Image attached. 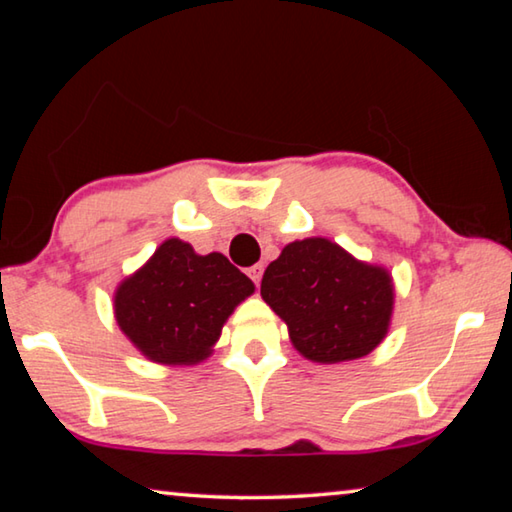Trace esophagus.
<instances>
[{"label": "esophagus", "mask_w": 512, "mask_h": 512, "mask_svg": "<svg viewBox=\"0 0 512 512\" xmlns=\"http://www.w3.org/2000/svg\"><path fill=\"white\" fill-rule=\"evenodd\" d=\"M248 275H250V280H253L255 284H259V282H262V275H264V266L262 264L250 266L248 268Z\"/></svg>", "instance_id": "34e87169"}]
</instances>
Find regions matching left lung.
Masks as SVG:
<instances>
[{
	"mask_svg": "<svg viewBox=\"0 0 512 512\" xmlns=\"http://www.w3.org/2000/svg\"><path fill=\"white\" fill-rule=\"evenodd\" d=\"M262 298L314 363L370 354L388 334L395 289L386 268L359 262L325 237L284 246L262 277Z\"/></svg>",
	"mask_w": 512,
	"mask_h": 512,
	"instance_id": "1",
	"label": "left lung"
}]
</instances>
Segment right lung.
<instances>
[{
    "label": "right lung",
    "instance_id": "obj_1",
    "mask_svg": "<svg viewBox=\"0 0 512 512\" xmlns=\"http://www.w3.org/2000/svg\"><path fill=\"white\" fill-rule=\"evenodd\" d=\"M255 284L221 253L198 255L171 237L115 291L121 332L146 359L194 366L212 354L223 323Z\"/></svg>",
    "mask_w": 512,
    "mask_h": 512
}]
</instances>
